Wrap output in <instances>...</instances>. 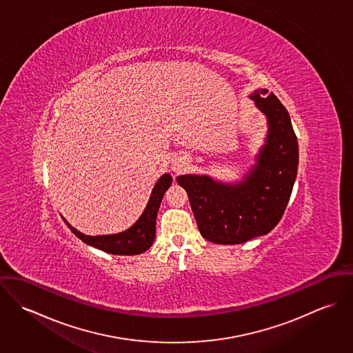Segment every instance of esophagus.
<instances>
[{"label": "esophagus", "mask_w": 353, "mask_h": 353, "mask_svg": "<svg viewBox=\"0 0 353 353\" xmlns=\"http://www.w3.org/2000/svg\"><path fill=\"white\" fill-rule=\"evenodd\" d=\"M174 170H175L176 172H181V171L183 170V164H182V163H175V164H174Z\"/></svg>", "instance_id": "1"}]
</instances>
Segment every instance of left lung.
I'll return each instance as SVG.
<instances>
[{
	"label": "left lung",
	"mask_w": 353,
	"mask_h": 353,
	"mask_svg": "<svg viewBox=\"0 0 353 353\" xmlns=\"http://www.w3.org/2000/svg\"><path fill=\"white\" fill-rule=\"evenodd\" d=\"M250 99L265 115L268 133L243 179L230 183L206 174L176 178L202 238L217 245H239L269 234L284 214L298 174V139L287 108L265 88L255 90Z\"/></svg>",
	"instance_id": "obj_1"
}]
</instances>
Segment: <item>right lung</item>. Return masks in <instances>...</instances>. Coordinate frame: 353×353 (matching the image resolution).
<instances>
[{"mask_svg":"<svg viewBox=\"0 0 353 353\" xmlns=\"http://www.w3.org/2000/svg\"><path fill=\"white\" fill-rule=\"evenodd\" d=\"M172 183V176L170 174H163L152 189L150 201L147 203L144 212L139 217V220L129 227L128 230L110 234V235H85L72 227L63 217L65 224L70 228V231L80 238L84 243L97 248L101 252L117 255H136L147 252L154 241L156 236V216L160 208V202L163 200L164 193Z\"/></svg>","mask_w":353,"mask_h":353,"instance_id":"add662e5","label":"right lung"}]
</instances>
